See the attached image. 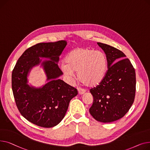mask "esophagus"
<instances>
[{
    "mask_svg": "<svg viewBox=\"0 0 150 150\" xmlns=\"http://www.w3.org/2000/svg\"><path fill=\"white\" fill-rule=\"evenodd\" d=\"M77 90H78V93H79V94H84V93H85V91L84 90H83V89L78 88Z\"/></svg>",
    "mask_w": 150,
    "mask_h": 150,
    "instance_id": "esophagus-1",
    "label": "esophagus"
}]
</instances>
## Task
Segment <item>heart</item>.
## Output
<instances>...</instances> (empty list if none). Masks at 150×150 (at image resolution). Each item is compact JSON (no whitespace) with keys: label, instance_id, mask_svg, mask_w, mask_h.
<instances>
[{"label":"heart","instance_id":"obj_1","mask_svg":"<svg viewBox=\"0 0 150 150\" xmlns=\"http://www.w3.org/2000/svg\"><path fill=\"white\" fill-rule=\"evenodd\" d=\"M62 69L69 77L77 72L79 80L87 86L100 84L107 73L106 55L100 51L90 48H76L70 51L62 64Z\"/></svg>","mask_w":150,"mask_h":150}]
</instances>
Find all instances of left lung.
Listing matches in <instances>:
<instances>
[{
    "label": "left lung",
    "mask_w": 150,
    "mask_h": 150,
    "mask_svg": "<svg viewBox=\"0 0 150 150\" xmlns=\"http://www.w3.org/2000/svg\"><path fill=\"white\" fill-rule=\"evenodd\" d=\"M108 60V70L102 82L90 90L93 103L91 115L99 122L108 123L124 117L133 105L136 93V73L124 52L98 42Z\"/></svg>",
    "instance_id": "obj_1"
}]
</instances>
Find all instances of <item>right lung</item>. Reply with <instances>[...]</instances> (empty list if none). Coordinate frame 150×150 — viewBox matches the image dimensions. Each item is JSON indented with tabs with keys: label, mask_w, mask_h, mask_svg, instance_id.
<instances>
[{
	"label": "right lung",
	"mask_w": 150,
	"mask_h": 150,
	"mask_svg": "<svg viewBox=\"0 0 150 150\" xmlns=\"http://www.w3.org/2000/svg\"><path fill=\"white\" fill-rule=\"evenodd\" d=\"M67 44L66 40L39 43L24 51L12 73V90L22 115L29 122L44 128L53 127L65 116L70 100L77 90L59 79L63 74L57 63ZM40 58L49 60L42 61ZM40 64L47 82L39 88L30 86L28 76Z\"/></svg>",
	"instance_id": "right-lung-1"
}]
</instances>
